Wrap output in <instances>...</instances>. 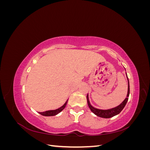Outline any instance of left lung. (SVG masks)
<instances>
[{"label": "left lung", "instance_id": "8db88e82", "mask_svg": "<svg viewBox=\"0 0 150 150\" xmlns=\"http://www.w3.org/2000/svg\"><path fill=\"white\" fill-rule=\"evenodd\" d=\"M126 76H127V74H126ZM127 79H128V94H127L126 98H125V100L122 101L119 106H117L115 108L110 109V110H99V109L95 108L93 106H91V104H90V102L89 100V96L88 94L87 101H88V104L89 106V108H90L91 111L94 115H96V116H98L99 117H103V118H110V117H112L113 116L120 114L121 111L123 110V108L126 106L127 101H128V97L129 95V79L128 78V76H127Z\"/></svg>", "mask_w": 150, "mask_h": 150}]
</instances>
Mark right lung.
Instances as JSON below:
<instances>
[{
  "label": "right lung",
  "instance_id": "add662e5",
  "mask_svg": "<svg viewBox=\"0 0 150 150\" xmlns=\"http://www.w3.org/2000/svg\"><path fill=\"white\" fill-rule=\"evenodd\" d=\"M67 101H68V99L66 101V102L64 103V104L63 106H62L61 108L57 109V110H49V111H46L45 112H39V114H40L42 116H55L56 115H57L58 113H59L60 112H61L65 108L66 104L67 103Z\"/></svg>",
  "mask_w": 150,
  "mask_h": 150
}]
</instances>
